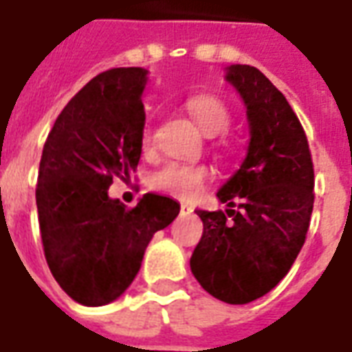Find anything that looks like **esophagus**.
Returning a JSON list of instances; mask_svg holds the SVG:
<instances>
[{"instance_id": "esophagus-1", "label": "esophagus", "mask_w": 352, "mask_h": 352, "mask_svg": "<svg viewBox=\"0 0 352 352\" xmlns=\"http://www.w3.org/2000/svg\"><path fill=\"white\" fill-rule=\"evenodd\" d=\"M192 211H194V209H192L190 206H186V204H183V206H181V214H184V217H186V214H190Z\"/></svg>"}]
</instances>
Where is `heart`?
Instances as JSON below:
<instances>
[{"label":"heart","mask_w":352,"mask_h":352,"mask_svg":"<svg viewBox=\"0 0 352 352\" xmlns=\"http://www.w3.org/2000/svg\"><path fill=\"white\" fill-rule=\"evenodd\" d=\"M186 111L194 118L204 135L217 138L228 130L230 111L219 98L214 96H196L186 101ZM153 146V131L145 128L143 131V148L148 151ZM209 171L204 166H186V164H175L169 162L162 166L151 179V183L156 190L168 192L177 198L190 199L198 196L204 190Z\"/></svg>","instance_id":"obj_1"}]
</instances>
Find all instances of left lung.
Here are the masks:
<instances>
[{
  "mask_svg": "<svg viewBox=\"0 0 352 352\" xmlns=\"http://www.w3.org/2000/svg\"><path fill=\"white\" fill-rule=\"evenodd\" d=\"M224 72L247 109L249 143L239 169L217 192L226 209L196 211L204 234L190 270L217 300L243 305L277 287L302 251L315 177L287 98L252 65L232 64Z\"/></svg>",
  "mask_w": 352,
  "mask_h": 352,
  "instance_id": "8db88e82",
  "label": "left lung"
}]
</instances>
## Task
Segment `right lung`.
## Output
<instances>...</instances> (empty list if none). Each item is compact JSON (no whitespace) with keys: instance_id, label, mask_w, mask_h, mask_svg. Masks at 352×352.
<instances>
[{"instance_id":"obj_1","label":"right lung","mask_w":352,"mask_h":352,"mask_svg":"<svg viewBox=\"0 0 352 352\" xmlns=\"http://www.w3.org/2000/svg\"><path fill=\"white\" fill-rule=\"evenodd\" d=\"M148 72L100 73L58 115L43 146L35 190L43 249L65 294L80 305L115 302L135 279L146 245L181 206L148 192L126 209L109 198L115 177L138 169Z\"/></svg>"}]
</instances>
